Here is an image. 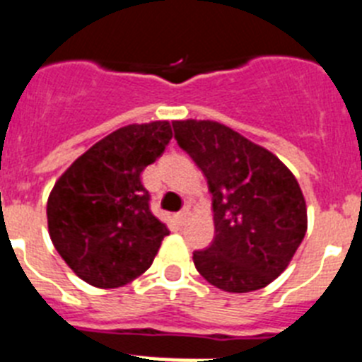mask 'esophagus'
Returning a JSON list of instances; mask_svg holds the SVG:
<instances>
[{
	"label": "esophagus",
	"instance_id": "1",
	"mask_svg": "<svg viewBox=\"0 0 362 362\" xmlns=\"http://www.w3.org/2000/svg\"><path fill=\"white\" fill-rule=\"evenodd\" d=\"M188 217H190V210L183 209V210H181V212L177 214V216H175V219H177L179 225H185V223H187V221H188Z\"/></svg>",
	"mask_w": 362,
	"mask_h": 362
}]
</instances>
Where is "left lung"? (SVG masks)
Wrapping results in <instances>:
<instances>
[{
  "instance_id": "obj_1",
  "label": "left lung",
  "mask_w": 362,
  "mask_h": 362,
  "mask_svg": "<svg viewBox=\"0 0 362 362\" xmlns=\"http://www.w3.org/2000/svg\"><path fill=\"white\" fill-rule=\"evenodd\" d=\"M179 148L209 181L214 239L194 252L197 272L225 292L263 288L288 267L306 233L292 172L263 146L216 121H174Z\"/></svg>"
}]
</instances>
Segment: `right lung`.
I'll return each instance as SVG.
<instances>
[{"label": "right lung", "instance_id": "obj_1", "mask_svg": "<svg viewBox=\"0 0 362 362\" xmlns=\"http://www.w3.org/2000/svg\"><path fill=\"white\" fill-rule=\"evenodd\" d=\"M172 139L168 121L108 134L57 179L47 203L56 250L83 281L117 288L150 268L168 228L150 210L141 172Z\"/></svg>", "mask_w": 362, "mask_h": 362}]
</instances>
